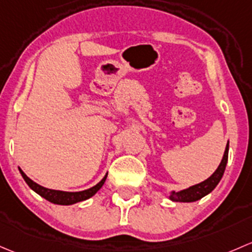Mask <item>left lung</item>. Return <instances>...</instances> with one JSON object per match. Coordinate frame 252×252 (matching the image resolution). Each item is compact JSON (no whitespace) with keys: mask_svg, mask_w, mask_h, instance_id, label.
<instances>
[{"mask_svg":"<svg viewBox=\"0 0 252 252\" xmlns=\"http://www.w3.org/2000/svg\"><path fill=\"white\" fill-rule=\"evenodd\" d=\"M228 149H229V145L227 144L224 150V154H223L222 161L220 164L217 170L210 176L207 180H205L204 182L195 184V186H191L189 188L183 189L181 191H171L170 199L172 201H178V203H193V201L199 200V199L204 198L205 195H207L209 193H211L215 188H216L217 184L221 181L223 173H224L225 165L228 161Z\"/></svg>","mask_w":252,"mask_h":252,"instance_id":"left-lung-1","label":"left lung"}]
</instances>
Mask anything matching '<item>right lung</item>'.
Segmentation results:
<instances>
[{
  "label": "right lung",
  "mask_w": 252,
  "mask_h": 252,
  "mask_svg": "<svg viewBox=\"0 0 252 252\" xmlns=\"http://www.w3.org/2000/svg\"><path fill=\"white\" fill-rule=\"evenodd\" d=\"M19 171H20V173H22V176H23V178H24L25 182L28 183V186H29L33 191H36L38 195H41L42 198H45L46 200L51 201V203L57 204V205H72V204L80 203V201L87 200V199H90L91 196L94 195V194L97 193L100 188H102L103 184H104V182H105V180H107V176H108V173H107V175L104 176V178H103L99 183H97L94 187H92V188L86 189V190L63 191V190H54V189L45 188V187L40 186V184H37L36 182H33L32 180H30V178L28 177L24 172H23L22 168L20 167H19Z\"/></svg>",
  "instance_id": "right-lung-1"
}]
</instances>
